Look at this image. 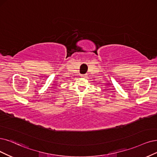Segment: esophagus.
<instances>
[{
  "mask_svg": "<svg viewBox=\"0 0 157 157\" xmlns=\"http://www.w3.org/2000/svg\"><path fill=\"white\" fill-rule=\"evenodd\" d=\"M82 77H83V78H85L87 77V74H84V75H82Z\"/></svg>",
  "mask_w": 157,
  "mask_h": 157,
  "instance_id": "esophagus-1",
  "label": "esophagus"
}]
</instances>
